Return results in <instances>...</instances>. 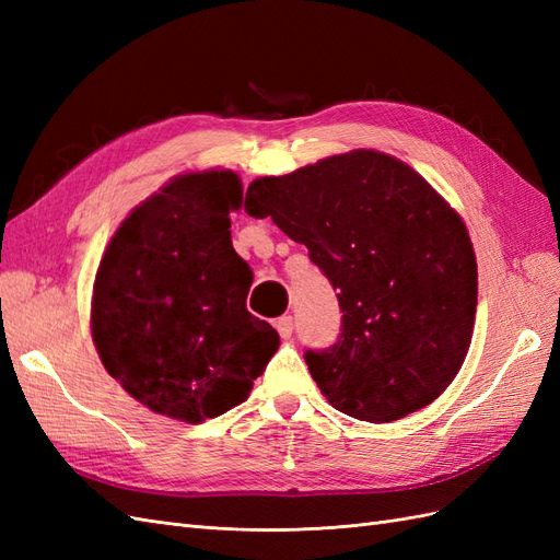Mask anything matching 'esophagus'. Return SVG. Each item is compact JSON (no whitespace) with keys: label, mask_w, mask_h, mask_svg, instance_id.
Returning <instances> with one entry per match:
<instances>
[{"label":"esophagus","mask_w":560,"mask_h":560,"mask_svg":"<svg viewBox=\"0 0 560 560\" xmlns=\"http://www.w3.org/2000/svg\"><path fill=\"white\" fill-rule=\"evenodd\" d=\"M276 329H278V334H280L282 338H290L292 331H294V319H292V315L278 317V319H276Z\"/></svg>","instance_id":"obj_1"}]
</instances>
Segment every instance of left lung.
<instances>
[{
  "label": "left lung",
  "mask_w": 560,
  "mask_h": 560,
  "mask_svg": "<svg viewBox=\"0 0 560 560\" xmlns=\"http://www.w3.org/2000/svg\"><path fill=\"white\" fill-rule=\"evenodd\" d=\"M245 210L306 245L338 292L341 336L303 354L334 409L393 422L444 393L471 341L477 257L460 214L411 165L354 149L254 179Z\"/></svg>",
  "instance_id": "left-lung-1"
}]
</instances>
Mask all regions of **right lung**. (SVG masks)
Segmentation results:
<instances>
[{"label": "right lung", "mask_w": 560, "mask_h": 560, "mask_svg": "<svg viewBox=\"0 0 560 560\" xmlns=\"http://www.w3.org/2000/svg\"><path fill=\"white\" fill-rule=\"evenodd\" d=\"M241 177H173L118 226L100 261L91 331L107 374L161 416L217 418L247 399L280 336L245 308L249 266L231 245Z\"/></svg>", "instance_id": "1"}]
</instances>
